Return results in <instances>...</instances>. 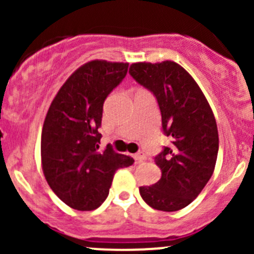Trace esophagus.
Here are the masks:
<instances>
[{"mask_svg": "<svg viewBox=\"0 0 254 254\" xmlns=\"http://www.w3.org/2000/svg\"><path fill=\"white\" fill-rule=\"evenodd\" d=\"M134 158L135 161H137V162H141V161L146 160V155L143 152H137L134 155Z\"/></svg>", "mask_w": 254, "mask_h": 254, "instance_id": "1", "label": "esophagus"}]
</instances>
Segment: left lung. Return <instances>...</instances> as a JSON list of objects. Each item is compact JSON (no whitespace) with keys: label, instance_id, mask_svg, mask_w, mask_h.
Returning <instances> with one entry per match:
<instances>
[{"label":"left lung","instance_id":"left-lung-1","mask_svg":"<svg viewBox=\"0 0 254 254\" xmlns=\"http://www.w3.org/2000/svg\"><path fill=\"white\" fill-rule=\"evenodd\" d=\"M129 73L155 94L170 147L155 157L161 178L140 187L142 199L161 211H177L191 203L211 178L219 151L214 113L194 78L175 61L135 63Z\"/></svg>","mask_w":254,"mask_h":254}]
</instances>
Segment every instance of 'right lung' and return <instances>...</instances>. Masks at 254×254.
I'll list each match as a JSON object with an SVG mask.
<instances>
[{"label": "right lung", "instance_id": "add662e5", "mask_svg": "<svg viewBox=\"0 0 254 254\" xmlns=\"http://www.w3.org/2000/svg\"><path fill=\"white\" fill-rule=\"evenodd\" d=\"M127 63L92 60L66 79L51 102L42 131V167L54 193L70 207L102 205L117 170L134 160L112 146L99 151L103 103L123 81Z\"/></svg>", "mask_w": 254, "mask_h": 254}]
</instances>
